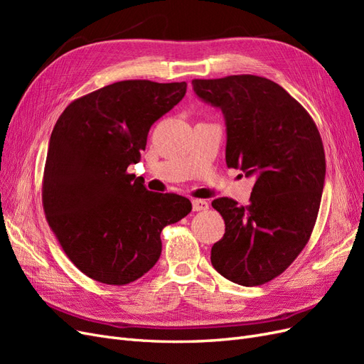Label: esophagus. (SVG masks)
Segmentation results:
<instances>
[{"mask_svg": "<svg viewBox=\"0 0 364 364\" xmlns=\"http://www.w3.org/2000/svg\"><path fill=\"white\" fill-rule=\"evenodd\" d=\"M209 208L206 200H200V199H194L193 200V211H206Z\"/></svg>", "mask_w": 364, "mask_h": 364, "instance_id": "esophagus-1", "label": "esophagus"}]
</instances>
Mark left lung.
<instances>
[{
    "label": "left lung",
    "instance_id": "1",
    "mask_svg": "<svg viewBox=\"0 0 364 364\" xmlns=\"http://www.w3.org/2000/svg\"><path fill=\"white\" fill-rule=\"evenodd\" d=\"M193 87L225 115L228 167L257 178L247 206L229 197L213 202L226 228L211 262L235 284H266L311 237L326 171L321 134L304 106L266 77L194 79Z\"/></svg>",
    "mask_w": 364,
    "mask_h": 364
}]
</instances>
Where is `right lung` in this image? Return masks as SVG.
<instances>
[{
	"mask_svg": "<svg viewBox=\"0 0 364 364\" xmlns=\"http://www.w3.org/2000/svg\"><path fill=\"white\" fill-rule=\"evenodd\" d=\"M185 92V82H117L75 98L51 132L43 213L67 257L94 281L141 278L161 257L162 229L191 213L186 197L149 191L127 173L151 124Z\"/></svg>",
	"mask_w": 364,
	"mask_h": 364,
	"instance_id": "right-lung-1",
	"label": "right lung"
}]
</instances>
